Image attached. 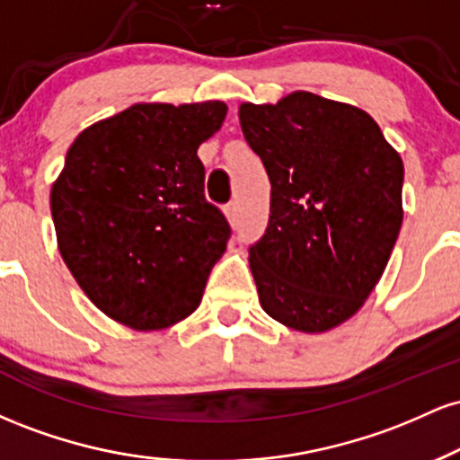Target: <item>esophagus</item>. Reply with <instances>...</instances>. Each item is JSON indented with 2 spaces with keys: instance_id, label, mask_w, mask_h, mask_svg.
<instances>
[{
  "instance_id": "esophagus-1",
  "label": "esophagus",
  "mask_w": 460,
  "mask_h": 460,
  "mask_svg": "<svg viewBox=\"0 0 460 460\" xmlns=\"http://www.w3.org/2000/svg\"><path fill=\"white\" fill-rule=\"evenodd\" d=\"M225 214H226V218H229V223H231V225H234V226L240 225V208H237L235 200H231V203L226 205V208H225Z\"/></svg>"
}]
</instances>
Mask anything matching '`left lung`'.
<instances>
[{"label": "left lung", "instance_id": "1", "mask_svg": "<svg viewBox=\"0 0 460 460\" xmlns=\"http://www.w3.org/2000/svg\"><path fill=\"white\" fill-rule=\"evenodd\" d=\"M270 179V220L248 248L270 318L324 332L361 309L402 226L404 166L367 112L314 93L242 103Z\"/></svg>", "mask_w": 460, "mask_h": 460}]
</instances>
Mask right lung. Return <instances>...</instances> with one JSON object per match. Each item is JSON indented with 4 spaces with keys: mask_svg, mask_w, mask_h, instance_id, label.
I'll return each instance as SVG.
<instances>
[{
    "mask_svg": "<svg viewBox=\"0 0 460 460\" xmlns=\"http://www.w3.org/2000/svg\"><path fill=\"white\" fill-rule=\"evenodd\" d=\"M226 105L138 103L77 136L51 188L58 248L105 315L166 329L203 298L231 226L205 199L200 142Z\"/></svg>",
    "mask_w": 460,
    "mask_h": 460,
    "instance_id": "add662e5",
    "label": "right lung"
}]
</instances>
